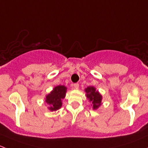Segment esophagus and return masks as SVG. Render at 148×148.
Returning a JSON list of instances; mask_svg holds the SVG:
<instances>
[{
	"label": "esophagus",
	"mask_w": 148,
	"mask_h": 148,
	"mask_svg": "<svg viewBox=\"0 0 148 148\" xmlns=\"http://www.w3.org/2000/svg\"><path fill=\"white\" fill-rule=\"evenodd\" d=\"M73 86H74V89H79V84H78V83L74 84L73 85Z\"/></svg>",
	"instance_id": "34e87169"
}]
</instances>
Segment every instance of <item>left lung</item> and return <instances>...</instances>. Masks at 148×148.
Instances as JSON below:
<instances>
[{"mask_svg": "<svg viewBox=\"0 0 148 148\" xmlns=\"http://www.w3.org/2000/svg\"><path fill=\"white\" fill-rule=\"evenodd\" d=\"M86 92V97L87 99L90 102H92V107L94 110H97L99 107L102 104V96L99 91L96 90V88L95 86H89L88 87L85 88L84 89Z\"/></svg>", "mask_w": 148, "mask_h": 148, "instance_id": "1", "label": "left lung"}]
</instances>
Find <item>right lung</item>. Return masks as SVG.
Returning <instances> with one entry per match:
<instances>
[{"label":"right lung","instance_id":"add662e5","mask_svg":"<svg viewBox=\"0 0 148 148\" xmlns=\"http://www.w3.org/2000/svg\"><path fill=\"white\" fill-rule=\"evenodd\" d=\"M66 91L67 88L64 85H58L53 88L50 93L46 95L44 99L49 105L48 109L50 111H56L62 107V99L65 98Z\"/></svg>","mask_w":148,"mask_h":148}]
</instances>
